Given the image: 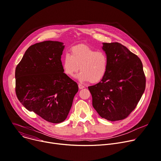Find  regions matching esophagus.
Segmentation results:
<instances>
[{"label": "esophagus", "instance_id": "1", "mask_svg": "<svg viewBox=\"0 0 161 161\" xmlns=\"http://www.w3.org/2000/svg\"><path fill=\"white\" fill-rule=\"evenodd\" d=\"M85 88L84 86H83V85L81 84H79V89H83V88Z\"/></svg>", "mask_w": 161, "mask_h": 161}]
</instances>
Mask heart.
Masks as SVG:
<instances>
[{"label":"heart","instance_id":"heart-1","mask_svg":"<svg viewBox=\"0 0 161 161\" xmlns=\"http://www.w3.org/2000/svg\"><path fill=\"white\" fill-rule=\"evenodd\" d=\"M64 73L73 77L79 69L77 78L81 82H100L108 69V57L104 51H97L89 46L78 45L71 49V55L66 53L63 58Z\"/></svg>","mask_w":161,"mask_h":161}]
</instances>
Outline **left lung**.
Returning <instances> with one entry per match:
<instances>
[{
	"label": "left lung",
	"instance_id": "obj_1",
	"mask_svg": "<svg viewBox=\"0 0 161 161\" xmlns=\"http://www.w3.org/2000/svg\"><path fill=\"white\" fill-rule=\"evenodd\" d=\"M108 57L105 77L89 86L92 104L102 118L110 121L126 119L137 106L146 88L141 59L119 42L103 43Z\"/></svg>",
	"mask_w": 161,
	"mask_h": 161
}]
</instances>
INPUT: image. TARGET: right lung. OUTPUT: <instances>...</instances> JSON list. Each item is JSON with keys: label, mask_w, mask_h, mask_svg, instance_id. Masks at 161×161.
Instances as JSON below:
<instances>
[{"label": "right lung", "mask_w": 161, "mask_h": 161, "mask_svg": "<svg viewBox=\"0 0 161 161\" xmlns=\"http://www.w3.org/2000/svg\"><path fill=\"white\" fill-rule=\"evenodd\" d=\"M64 46L47 41L30 46L15 69V92L20 103L52 123L63 122L79 90L64 73L61 62Z\"/></svg>", "instance_id": "obj_1"}]
</instances>
